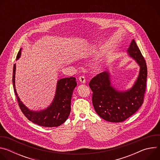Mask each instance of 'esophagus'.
I'll return each instance as SVG.
<instances>
[{
	"mask_svg": "<svg viewBox=\"0 0 160 160\" xmlns=\"http://www.w3.org/2000/svg\"><path fill=\"white\" fill-rule=\"evenodd\" d=\"M78 79H79V81H80L81 83H85L86 80H85V77L81 76V77H79Z\"/></svg>",
	"mask_w": 160,
	"mask_h": 160,
	"instance_id": "34e87169",
	"label": "esophagus"
}]
</instances>
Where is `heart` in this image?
<instances>
[{
	"label": "heart",
	"mask_w": 160,
	"mask_h": 160,
	"mask_svg": "<svg viewBox=\"0 0 160 160\" xmlns=\"http://www.w3.org/2000/svg\"><path fill=\"white\" fill-rule=\"evenodd\" d=\"M97 52V51H92V53L93 54H95V53H96Z\"/></svg>",
	"instance_id": "b5f03b06"
}]
</instances>
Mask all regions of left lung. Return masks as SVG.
I'll use <instances>...</instances> for the list:
<instances>
[{"label": "left lung", "instance_id": "left-lung-1", "mask_svg": "<svg viewBox=\"0 0 160 160\" xmlns=\"http://www.w3.org/2000/svg\"><path fill=\"white\" fill-rule=\"evenodd\" d=\"M127 53L140 67L139 75L130 88L125 90L116 88L111 83V74L108 72L98 74L89 83L93 92L94 109L101 118L108 122L125 121L143 103L148 72L146 61L134 40L131 42Z\"/></svg>", "mask_w": 160, "mask_h": 160}]
</instances>
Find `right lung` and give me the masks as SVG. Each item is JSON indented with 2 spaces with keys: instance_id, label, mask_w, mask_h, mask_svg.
Listing matches in <instances>:
<instances>
[{
  "instance_id": "1",
  "label": "right lung",
  "mask_w": 160,
  "mask_h": 160,
  "mask_svg": "<svg viewBox=\"0 0 160 160\" xmlns=\"http://www.w3.org/2000/svg\"><path fill=\"white\" fill-rule=\"evenodd\" d=\"M21 49L18 53L16 60L21 54ZM16 64L13 66L12 83L14 93L21 111L25 116L33 123L45 127H58L64 123L71 111V101L73 92L77 85L75 77L64 78L58 80L54 98L51 104L44 109L32 111L28 109L20 100L16 92L15 85Z\"/></svg>"
}]
</instances>
